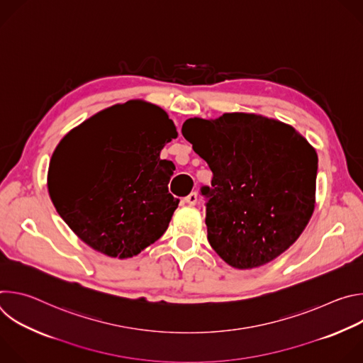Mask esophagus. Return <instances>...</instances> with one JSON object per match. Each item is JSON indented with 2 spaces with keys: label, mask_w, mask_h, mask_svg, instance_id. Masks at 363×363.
I'll return each instance as SVG.
<instances>
[{
  "label": "esophagus",
  "mask_w": 363,
  "mask_h": 363,
  "mask_svg": "<svg viewBox=\"0 0 363 363\" xmlns=\"http://www.w3.org/2000/svg\"><path fill=\"white\" fill-rule=\"evenodd\" d=\"M196 201H198V195H196V192H191L189 195H186V196H185V202H186V203H189V205H195V203H196Z\"/></svg>",
  "instance_id": "34e87169"
}]
</instances>
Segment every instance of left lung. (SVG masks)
<instances>
[{"mask_svg":"<svg viewBox=\"0 0 363 363\" xmlns=\"http://www.w3.org/2000/svg\"><path fill=\"white\" fill-rule=\"evenodd\" d=\"M182 135L213 172L201 195L216 252L235 269L284 252L315 210L316 150L291 126L250 113L188 119Z\"/></svg>","mask_w":363,"mask_h":363,"instance_id":"left-lung-1","label":"left lung"}]
</instances>
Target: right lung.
<instances>
[{"label":"right lung","instance_id":"right-lung-1","mask_svg":"<svg viewBox=\"0 0 363 363\" xmlns=\"http://www.w3.org/2000/svg\"><path fill=\"white\" fill-rule=\"evenodd\" d=\"M177 136L168 115L140 100L101 111L70 130L48 168L59 216L103 254H139L162 237L178 208L168 191L175 167L160 158Z\"/></svg>","mask_w":363,"mask_h":363}]
</instances>
